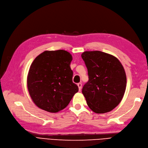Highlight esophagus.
Listing matches in <instances>:
<instances>
[{
    "label": "esophagus",
    "instance_id": "34e87169",
    "mask_svg": "<svg viewBox=\"0 0 148 148\" xmlns=\"http://www.w3.org/2000/svg\"><path fill=\"white\" fill-rule=\"evenodd\" d=\"M77 86H78V87H79V91H80L81 88H82V84H81V83H78V84H77Z\"/></svg>",
    "mask_w": 148,
    "mask_h": 148
}]
</instances>
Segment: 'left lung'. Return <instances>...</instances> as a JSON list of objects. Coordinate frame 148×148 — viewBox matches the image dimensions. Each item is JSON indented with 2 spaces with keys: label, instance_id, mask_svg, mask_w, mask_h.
<instances>
[{
  "label": "left lung",
  "instance_id": "obj_1",
  "mask_svg": "<svg viewBox=\"0 0 148 148\" xmlns=\"http://www.w3.org/2000/svg\"><path fill=\"white\" fill-rule=\"evenodd\" d=\"M87 66L88 81L82 93L92 111L97 114L112 111L124 95L127 77L116 57L101 51H86L81 55Z\"/></svg>",
  "mask_w": 148,
  "mask_h": 148
}]
</instances>
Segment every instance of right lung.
I'll return each mask as SVG.
<instances>
[{"mask_svg":"<svg viewBox=\"0 0 148 148\" xmlns=\"http://www.w3.org/2000/svg\"><path fill=\"white\" fill-rule=\"evenodd\" d=\"M73 56L63 50H46L32 63L27 77V87L36 105L49 112H58L68 105L79 91L73 82L70 67Z\"/></svg>","mask_w":148,"mask_h":148,"instance_id":"obj_1","label":"right lung"}]
</instances>
